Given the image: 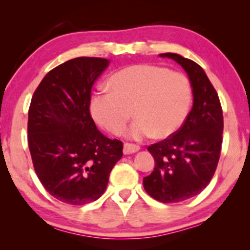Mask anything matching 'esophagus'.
Returning a JSON list of instances; mask_svg holds the SVG:
<instances>
[{"instance_id":"34e87169","label":"esophagus","mask_w":250,"mask_h":250,"mask_svg":"<svg viewBox=\"0 0 250 250\" xmlns=\"http://www.w3.org/2000/svg\"><path fill=\"white\" fill-rule=\"evenodd\" d=\"M140 149V147L138 145H135V144H130V143H125L124 145V153L125 154H132L138 152Z\"/></svg>"}]
</instances>
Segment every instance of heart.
Segmentation results:
<instances>
[{
    "label": "heart",
    "instance_id": "b5f03b06",
    "mask_svg": "<svg viewBox=\"0 0 250 250\" xmlns=\"http://www.w3.org/2000/svg\"><path fill=\"white\" fill-rule=\"evenodd\" d=\"M110 91L91 96L90 112L95 120L113 135L129 129L133 139L154 136L167 138L187 118L192 91L187 77L157 65L136 64L115 72L108 79Z\"/></svg>",
    "mask_w": 250,
    "mask_h": 250
}]
</instances>
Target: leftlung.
<instances>
[{"mask_svg": "<svg viewBox=\"0 0 250 250\" xmlns=\"http://www.w3.org/2000/svg\"><path fill=\"white\" fill-rule=\"evenodd\" d=\"M187 72L194 104L181 128L148 146L155 167L144 178V188L162 203H179L202 192L212 180L222 146L223 113L215 88L202 66L175 53L160 54Z\"/></svg>", "mask_w": 250, "mask_h": 250, "instance_id": "1", "label": "left lung"}]
</instances>
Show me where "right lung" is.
<instances>
[{
  "mask_svg": "<svg viewBox=\"0 0 250 250\" xmlns=\"http://www.w3.org/2000/svg\"><path fill=\"white\" fill-rule=\"evenodd\" d=\"M108 63L69 60L44 77L31 98L28 145L35 172L54 198L70 205L100 198L124 155L122 142L105 137L89 112L91 87Z\"/></svg>",
  "mask_w": 250,
  "mask_h": 250,
  "instance_id": "add662e5",
  "label": "right lung"
}]
</instances>
